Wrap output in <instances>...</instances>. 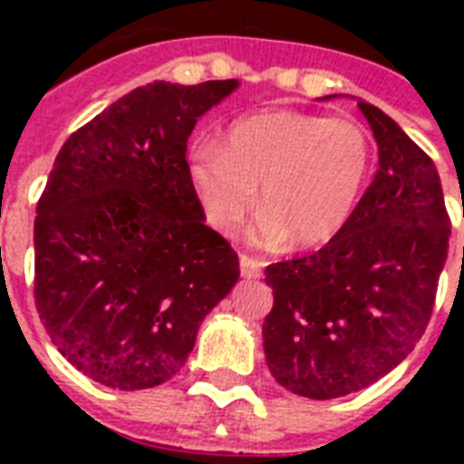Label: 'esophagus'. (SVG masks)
I'll return each mask as SVG.
<instances>
[{
    "instance_id": "esophagus-1",
    "label": "esophagus",
    "mask_w": 464,
    "mask_h": 464,
    "mask_svg": "<svg viewBox=\"0 0 464 464\" xmlns=\"http://www.w3.org/2000/svg\"><path fill=\"white\" fill-rule=\"evenodd\" d=\"M240 275L246 279H257L262 275V262L250 255H240Z\"/></svg>"
}]
</instances>
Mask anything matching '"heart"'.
<instances>
[{
	"label": "heart",
	"instance_id": "1",
	"mask_svg": "<svg viewBox=\"0 0 464 464\" xmlns=\"http://www.w3.org/2000/svg\"><path fill=\"white\" fill-rule=\"evenodd\" d=\"M373 170V140L349 118L267 111L236 120L226 144L192 149L188 173L209 224L221 233L257 204L255 236L265 246L317 247L344 231Z\"/></svg>",
	"mask_w": 464,
	"mask_h": 464
}]
</instances>
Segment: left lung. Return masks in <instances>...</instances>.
<instances>
[{"label": "left lung", "mask_w": 464, "mask_h": 464, "mask_svg": "<svg viewBox=\"0 0 464 464\" xmlns=\"http://www.w3.org/2000/svg\"><path fill=\"white\" fill-rule=\"evenodd\" d=\"M378 173L337 238L265 269L262 324L279 385L310 400L352 395L411 353L431 320L450 217L433 160L381 108L359 101Z\"/></svg>", "instance_id": "8db88e82"}]
</instances>
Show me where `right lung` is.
<instances>
[{
	"mask_svg": "<svg viewBox=\"0 0 464 464\" xmlns=\"http://www.w3.org/2000/svg\"><path fill=\"white\" fill-rule=\"evenodd\" d=\"M236 79L130 91L60 149L38 199L35 308L57 352L101 385L170 381L238 282V255L204 226L188 137Z\"/></svg>",
	"mask_w": 464,
	"mask_h": 464,
	"instance_id": "obj_1",
	"label": "right lung"
}]
</instances>
